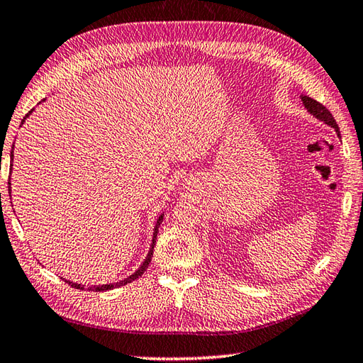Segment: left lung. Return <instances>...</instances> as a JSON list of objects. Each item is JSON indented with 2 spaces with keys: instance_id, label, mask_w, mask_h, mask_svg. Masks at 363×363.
I'll list each match as a JSON object with an SVG mask.
<instances>
[{
  "instance_id": "obj_1",
  "label": "left lung",
  "mask_w": 363,
  "mask_h": 363,
  "mask_svg": "<svg viewBox=\"0 0 363 363\" xmlns=\"http://www.w3.org/2000/svg\"><path fill=\"white\" fill-rule=\"evenodd\" d=\"M302 103H304L306 108L310 111V114H313V116L318 117V119H320V121H323V122H326L328 125H330L332 128H335L337 135L340 136L338 125H337V122H335V119H334V116L330 114V111H329L326 106L321 105L320 101H316V100H313V99L307 97V95H302Z\"/></svg>"
}]
</instances>
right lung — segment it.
<instances>
[{"label": "right lung", "mask_w": 363, "mask_h": 363, "mask_svg": "<svg viewBox=\"0 0 363 363\" xmlns=\"http://www.w3.org/2000/svg\"><path fill=\"white\" fill-rule=\"evenodd\" d=\"M12 149H13V147H12ZM11 157L13 158V155H11ZM9 191H11V189H9ZM161 223H162V214H161V216L158 218V220H157V225H155V232H153V242H152V247H150V250H149V255L145 257L144 263L140 264V268H139V269L135 272V274H131L130 277L123 279V280H121V282H117V284H109V285H97V286L87 288V290H92V291H106V290H113V288H119V286H122V285H127V284L133 282V280H136L138 277L143 276V272L147 269V266H149V263H150V260H152V257H153L155 240H157V235H158V227H160V224H161ZM65 282H67V284H69V285H72V286L78 288V290H84V286H81L79 284H73V282H69V280H65Z\"/></svg>", "instance_id": "add662e5"}]
</instances>
